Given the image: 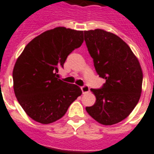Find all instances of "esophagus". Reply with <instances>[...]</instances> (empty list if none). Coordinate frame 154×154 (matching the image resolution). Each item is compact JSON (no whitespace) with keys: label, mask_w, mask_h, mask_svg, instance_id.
Wrapping results in <instances>:
<instances>
[{"label":"esophagus","mask_w":154,"mask_h":154,"mask_svg":"<svg viewBox=\"0 0 154 154\" xmlns=\"http://www.w3.org/2000/svg\"><path fill=\"white\" fill-rule=\"evenodd\" d=\"M81 90H82L83 94H86V93H88L90 91V88H89V86H88L87 85H85L81 87Z\"/></svg>","instance_id":"1"}]
</instances>
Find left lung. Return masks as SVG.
Here are the masks:
<instances>
[{
	"mask_svg": "<svg viewBox=\"0 0 154 154\" xmlns=\"http://www.w3.org/2000/svg\"><path fill=\"white\" fill-rule=\"evenodd\" d=\"M88 51L96 72L106 82L91 89L96 97L85 110L103 125L119 123L131 114L139 102L143 73L138 59L119 36L101 29L84 31Z\"/></svg>",
	"mask_w": 154,
	"mask_h": 154,
	"instance_id": "1",
	"label": "left lung"
}]
</instances>
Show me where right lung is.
Instances as JSON below:
<instances>
[{
	"mask_svg": "<svg viewBox=\"0 0 154 154\" xmlns=\"http://www.w3.org/2000/svg\"><path fill=\"white\" fill-rule=\"evenodd\" d=\"M83 31L59 26L33 38L13 70L14 90L28 116L43 124L62 118L82 94L79 86L57 78L60 67L83 43Z\"/></svg>",
	"mask_w": 154,
	"mask_h": 154,
	"instance_id": "obj_1",
	"label": "right lung"
}]
</instances>
